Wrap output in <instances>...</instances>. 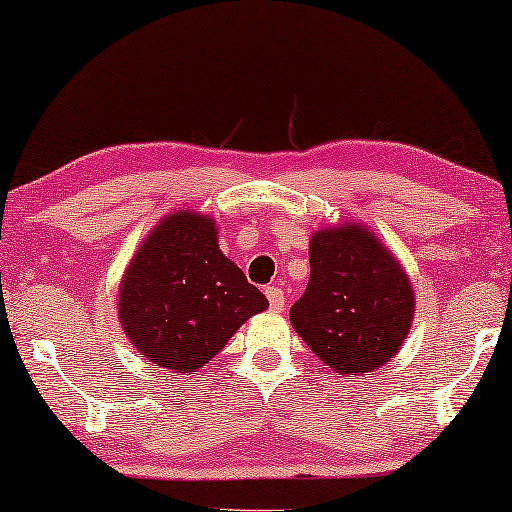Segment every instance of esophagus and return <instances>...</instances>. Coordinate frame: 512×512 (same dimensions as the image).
<instances>
[{"label": "esophagus", "instance_id": "esophagus-1", "mask_svg": "<svg viewBox=\"0 0 512 512\" xmlns=\"http://www.w3.org/2000/svg\"><path fill=\"white\" fill-rule=\"evenodd\" d=\"M265 296H268L272 310H275V312H282L284 310L286 298H284V291L279 289V286H268V289H265Z\"/></svg>", "mask_w": 512, "mask_h": 512}]
</instances>
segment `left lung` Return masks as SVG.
Listing matches in <instances>:
<instances>
[{"instance_id":"8db88e82","label":"left lung","mask_w":512,"mask_h":512,"mask_svg":"<svg viewBox=\"0 0 512 512\" xmlns=\"http://www.w3.org/2000/svg\"><path fill=\"white\" fill-rule=\"evenodd\" d=\"M291 326L335 373H373L394 359L415 317V293L396 256L361 223L317 230L310 282Z\"/></svg>"}]
</instances>
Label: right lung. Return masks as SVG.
Returning <instances> with one entry per match:
<instances>
[{"label": "right lung", "instance_id": "1", "mask_svg": "<svg viewBox=\"0 0 512 512\" xmlns=\"http://www.w3.org/2000/svg\"><path fill=\"white\" fill-rule=\"evenodd\" d=\"M268 298L223 256L207 214H167L125 270L118 319L146 359L172 373H195L226 347Z\"/></svg>", "mask_w": 512, "mask_h": 512}]
</instances>
